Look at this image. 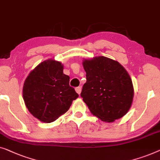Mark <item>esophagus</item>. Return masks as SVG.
I'll return each instance as SVG.
<instances>
[{
  "label": "esophagus",
  "mask_w": 160,
  "mask_h": 160,
  "mask_svg": "<svg viewBox=\"0 0 160 160\" xmlns=\"http://www.w3.org/2000/svg\"><path fill=\"white\" fill-rule=\"evenodd\" d=\"M75 91L80 95V93H81V87H80V86L79 87H76L75 88Z\"/></svg>",
  "instance_id": "esophagus-1"
}]
</instances>
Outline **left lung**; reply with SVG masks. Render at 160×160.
Here are the masks:
<instances>
[{"label": "left lung", "mask_w": 160, "mask_h": 160, "mask_svg": "<svg viewBox=\"0 0 160 160\" xmlns=\"http://www.w3.org/2000/svg\"><path fill=\"white\" fill-rule=\"evenodd\" d=\"M86 82L80 96L90 111L102 121L122 118L131 107L133 86L128 72L117 61L98 57L82 62Z\"/></svg>", "instance_id": "8db88e82"}]
</instances>
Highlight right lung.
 <instances>
[{
  "instance_id": "obj_1",
  "label": "right lung",
  "mask_w": 160,
  "mask_h": 160,
  "mask_svg": "<svg viewBox=\"0 0 160 160\" xmlns=\"http://www.w3.org/2000/svg\"><path fill=\"white\" fill-rule=\"evenodd\" d=\"M79 95L69 85L59 62L47 60L38 65L26 78L23 98L29 112L44 122L55 121L69 109Z\"/></svg>"
}]
</instances>
